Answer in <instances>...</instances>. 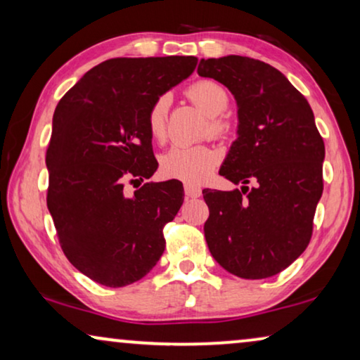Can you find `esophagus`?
Segmentation results:
<instances>
[{
	"instance_id": "1",
	"label": "esophagus",
	"mask_w": 360,
	"mask_h": 360,
	"mask_svg": "<svg viewBox=\"0 0 360 360\" xmlns=\"http://www.w3.org/2000/svg\"><path fill=\"white\" fill-rule=\"evenodd\" d=\"M184 188H185V195L188 196V198H198V196H201V190L198 188V186L185 184Z\"/></svg>"
}]
</instances>
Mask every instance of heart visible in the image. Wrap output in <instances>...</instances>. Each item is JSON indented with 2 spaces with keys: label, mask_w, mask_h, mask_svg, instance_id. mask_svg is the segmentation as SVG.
<instances>
[{
  "label": "heart",
  "mask_w": 360,
  "mask_h": 360,
  "mask_svg": "<svg viewBox=\"0 0 360 360\" xmlns=\"http://www.w3.org/2000/svg\"><path fill=\"white\" fill-rule=\"evenodd\" d=\"M188 98L205 112L216 117L228 106V93L223 86L211 80H201L188 88ZM170 108V95H162L154 101L147 112V129L155 141H164L167 134V115ZM211 132L219 134L224 124L211 121ZM218 164V154L208 146H174L160 157V172L164 176L185 181L201 184L210 176Z\"/></svg>",
  "instance_id": "heart-1"
}]
</instances>
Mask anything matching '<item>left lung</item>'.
Segmentation results:
<instances>
[{
	"label": "left lung",
	"mask_w": 360,
	"mask_h": 360,
	"mask_svg": "<svg viewBox=\"0 0 360 360\" xmlns=\"http://www.w3.org/2000/svg\"><path fill=\"white\" fill-rule=\"evenodd\" d=\"M198 75L223 83L238 105V139L219 175L243 186L203 190L210 252L240 278L272 277L307 249L323 195L324 142L311 106L282 72L255 58H201Z\"/></svg>",
	"instance_id": "obj_1"
}]
</instances>
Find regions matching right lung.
<instances>
[{"instance_id":"1","label":"right lung","mask_w":360,"mask_h":360,"mask_svg":"<svg viewBox=\"0 0 360 360\" xmlns=\"http://www.w3.org/2000/svg\"><path fill=\"white\" fill-rule=\"evenodd\" d=\"M196 62L111 58L88 70L53 112L47 208L70 264L105 287L137 282L164 254L162 229L184 203V185L144 184L132 195L124 185L150 179L159 167L147 112Z\"/></svg>"}]
</instances>
